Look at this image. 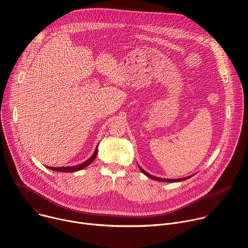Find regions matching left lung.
Instances as JSON below:
<instances>
[{
  "mask_svg": "<svg viewBox=\"0 0 248 248\" xmlns=\"http://www.w3.org/2000/svg\"><path fill=\"white\" fill-rule=\"evenodd\" d=\"M138 168H139V170L142 171L145 175H147L148 178H150V179H152V180H155V181H158V182H166V183H175V182H182V181H186V180H187V179H189V178H191V176L193 175H189V176H186V178H183V179H174V180H170V179H162V178H157V176H154V175H152V174H150V173H148L147 171H145L142 168H141L140 166H138Z\"/></svg>",
  "mask_w": 248,
  "mask_h": 248,
  "instance_id": "1",
  "label": "left lung"
}]
</instances>
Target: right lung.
I'll return each instance as SVG.
<instances>
[{
	"label": "right lung",
	"instance_id": "add662e5",
	"mask_svg": "<svg viewBox=\"0 0 248 248\" xmlns=\"http://www.w3.org/2000/svg\"><path fill=\"white\" fill-rule=\"evenodd\" d=\"M97 152H98V146L96 147V149H95L93 155H92L87 161H85V162H83L82 164H79V165H78V166H73V167H59V168H57V167H48V169L53 170H58V171H63V172H74V171H78V170H81V169H84V168L87 167L88 165H90V164L95 160V158H96V156H97Z\"/></svg>",
	"mask_w": 248,
	"mask_h": 248
}]
</instances>
